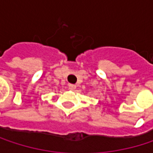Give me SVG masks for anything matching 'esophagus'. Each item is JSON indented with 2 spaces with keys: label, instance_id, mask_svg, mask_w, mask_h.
<instances>
[{
  "label": "esophagus",
  "instance_id": "1",
  "mask_svg": "<svg viewBox=\"0 0 153 153\" xmlns=\"http://www.w3.org/2000/svg\"><path fill=\"white\" fill-rule=\"evenodd\" d=\"M68 88H69L70 90H74V89L76 88V86H75L74 84H69V85H68Z\"/></svg>",
  "mask_w": 153,
  "mask_h": 153
}]
</instances>
